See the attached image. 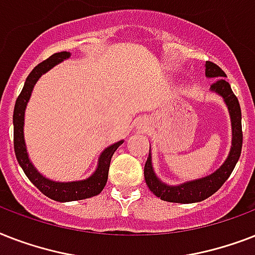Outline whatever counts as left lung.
Wrapping results in <instances>:
<instances>
[{
  "label": "left lung",
  "instance_id": "8db88e82",
  "mask_svg": "<svg viewBox=\"0 0 255 255\" xmlns=\"http://www.w3.org/2000/svg\"><path fill=\"white\" fill-rule=\"evenodd\" d=\"M205 76L216 79L215 83L211 85L212 92H216L224 99L227 104L228 111L231 115L232 121V147L229 151L227 160L220 167L219 170L213 174L205 176V178L185 182L183 184L168 185L158 179L154 172L151 162V154H148V158L144 164V180L155 196L160 197L162 200L170 201V203H183V204H191L197 201L205 200L213 193L217 192L221 185L227 182V179L231 176L232 171L237 164L242 148V125H241V108L236 95L231 88V84L225 80V72L220 68L217 64L212 62L205 63Z\"/></svg>",
  "mask_w": 255,
  "mask_h": 255
}]
</instances>
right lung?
I'll return each instance as SVG.
<instances>
[{"label":"right lung","mask_w":255,"mask_h":255,"mask_svg":"<svg viewBox=\"0 0 255 255\" xmlns=\"http://www.w3.org/2000/svg\"><path fill=\"white\" fill-rule=\"evenodd\" d=\"M71 56L70 52L62 51L56 54L51 55L50 58L46 59L44 62L39 63L34 70L30 72L26 81H24L23 89L18 96L15 101L13 113V125H14V151L15 156L22 167V170L26 174L30 182L39 189L40 192L46 195L55 201H76L88 199V197L99 195L104 189L108 180V172H109V166H111V159L115 151L120 147V144L124 143V140H120L117 143L111 144L101 152L99 158V164L97 168L88 179L79 180V182H54L50 179L44 178L43 175L39 174L36 168L32 166V163L28 159L27 150H26V143H24L23 137V125H24V111L27 105L30 96H31L32 88L43 73L50 71L52 67L63 62L64 59H68Z\"/></svg>","instance_id":"right-lung-1"}]
</instances>
